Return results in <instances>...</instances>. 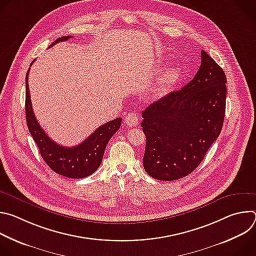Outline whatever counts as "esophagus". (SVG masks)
<instances>
[{"mask_svg":"<svg viewBox=\"0 0 256 256\" xmlns=\"http://www.w3.org/2000/svg\"><path fill=\"white\" fill-rule=\"evenodd\" d=\"M124 124L128 126H136L138 124V116L134 112L128 114L124 118Z\"/></svg>","mask_w":256,"mask_h":256,"instance_id":"obj_1","label":"esophagus"}]
</instances>
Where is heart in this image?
<instances>
[{"label": "heart", "instance_id": "heart-1", "mask_svg": "<svg viewBox=\"0 0 256 256\" xmlns=\"http://www.w3.org/2000/svg\"><path fill=\"white\" fill-rule=\"evenodd\" d=\"M180 72H181V70H180V68H179L178 66H173V68H171L170 70H168L166 72L165 76H164V79H163V82H162L161 86H160V87L158 88V90H157V94H158V95L164 94V93L166 92L167 87H168L170 84L174 83V82L179 78Z\"/></svg>", "mask_w": 256, "mask_h": 256}]
</instances>
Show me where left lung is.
<instances>
[{
  "mask_svg": "<svg viewBox=\"0 0 256 256\" xmlns=\"http://www.w3.org/2000/svg\"><path fill=\"white\" fill-rule=\"evenodd\" d=\"M194 78L142 114L144 168L158 180L190 174L220 134L226 110V75L204 50Z\"/></svg>",
  "mask_w": 256,
  "mask_h": 256,
  "instance_id": "left-lung-1",
  "label": "left lung"
}]
</instances>
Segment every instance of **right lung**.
Wrapping results in <instances>:
<instances>
[{"instance_id":"1","label":"right lung","mask_w":256,"mask_h":256,"mask_svg":"<svg viewBox=\"0 0 256 256\" xmlns=\"http://www.w3.org/2000/svg\"><path fill=\"white\" fill-rule=\"evenodd\" d=\"M70 38V35L62 36L54 40L48 48H52L60 42H66ZM29 70L30 68H28L25 78L26 122L34 142L38 144L42 159L56 173L68 178H84L93 174L102 162L106 144L120 130L122 118H118L102 124L84 142L75 147H62L46 134L34 116L28 87Z\"/></svg>"}]
</instances>
